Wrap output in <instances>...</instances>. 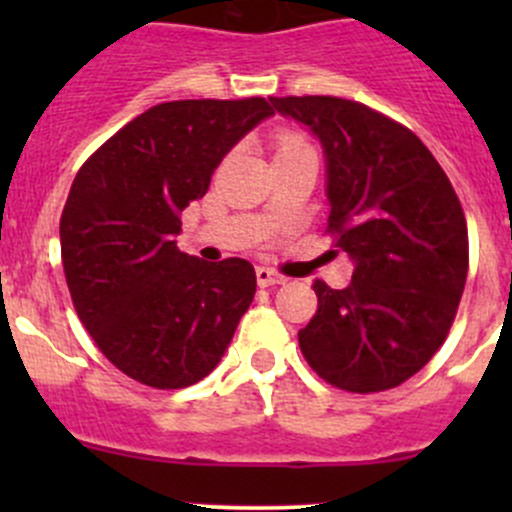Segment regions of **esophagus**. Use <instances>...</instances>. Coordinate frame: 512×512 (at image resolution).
<instances>
[{"mask_svg": "<svg viewBox=\"0 0 512 512\" xmlns=\"http://www.w3.org/2000/svg\"><path fill=\"white\" fill-rule=\"evenodd\" d=\"M255 275H257V285L260 287H272V285H282V282H285V277H282L280 272L272 270V267H257Z\"/></svg>", "mask_w": 512, "mask_h": 512, "instance_id": "1", "label": "esophagus"}]
</instances>
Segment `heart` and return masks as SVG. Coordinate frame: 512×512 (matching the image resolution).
<instances>
[{
  "label": "heart",
  "instance_id": "heart-1",
  "mask_svg": "<svg viewBox=\"0 0 512 512\" xmlns=\"http://www.w3.org/2000/svg\"><path fill=\"white\" fill-rule=\"evenodd\" d=\"M275 148H277V156H282V153L304 151V148H312V146H309V141H304V138L292 136V133H285V136L277 138Z\"/></svg>",
  "mask_w": 512,
  "mask_h": 512
}]
</instances>
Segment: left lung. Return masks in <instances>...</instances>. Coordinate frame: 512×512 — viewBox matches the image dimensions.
Returning a JSON list of instances; mask_svg holds the SVG:
<instances>
[{"mask_svg": "<svg viewBox=\"0 0 512 512\" xmlns=\"http://www.w3.org/2000/svg\"><path fill=\"white\" fill-rule=\"evenodd\" d=\"M312 128L327 156V232L354 260L349 287L314 280L317 312L299 349L327 384L394 389L448 337L468 275L461 200L421 138L394 118L337 96H270Z\"/></svg>", "mask_w": 512, "mask_h": 512, "instance_id": "left-lung-1", "label": "left lung"}]
</instances>
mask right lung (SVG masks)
I'll list each match as a JSON object with an SVG mask.
<instances>
[{
    "label": "right lung",
    "mask_w": 512,
    "mask_h": 512,
    "mask_svg": "<svg viewBox=\"0 0 512 512\" xmlns=\"http://www.w3.org/2000/svg\"><path fill=\"white\" fill-rule=\"evenodd\" d=\"M260 96L148 108L81 165L61 213V262L81 324L116 369L185 389L218 366L255 297L247 260L178 250L180 213L225 153L272 116Z\"/></svg>",
    "instance_id": "obj_1"
}]
</instances>
